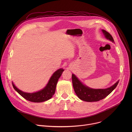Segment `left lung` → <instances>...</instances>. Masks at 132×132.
I'll return each mask as SVG.
<instances>
[{"label": "left lung", "instance_id": "obj_1", "mask_svg": "<svg viewBox=\"0 0 132 132\" xmlns=\"http://www.w3.org/2000/svg\"><path fill=\"white\" fill-rule=\"evenodd\" d=\"M102 31L107 39L114 42L113 38L109 32L104 30ZM119 82L118 81L114 85L106 89H91L83 85L74 74H72V82L75 93L80 99L87 102H96L105 98L117 87Z\"/></svg>", "mask_w": 132, "mask_h": 132}]
</instances>
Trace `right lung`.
I'll return each mask as SVG.
<instances>
[{
    "label": "right lung",
    "instance_id": "add662e5",
    "mask_svg": "<svg viewBox=\"0 0 132 132\" xmlns=\"http://www.w3.org/2000/svg\"><path fill=\"white\" fill-rule=\"evenodd\" d=\"M64 70L62 68L56 71L51 77L46 86L42 90L34 93H27L18 89L12 82L13 88L25 99L33 102H42L51 99L54 95L56 85Z\"/></svg>",
    "mask_w": 132,
    "mask_h": 132
}]
</instances>
